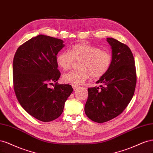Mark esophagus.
<instances>
[{
    "label": "esophagus",
    "mask_w": 153,
    "mask_h": 153,
    "mask_svg": "<svg viewBox=\"0 0 153 153\" xmlns=\"http://www.w3.org/2000/svg\"><path fill=\"white\" fill-rule=\"evenodd\" d=\"M72 86L74 90H76V89H77V88L79 86L76 85H72Z\"/></svg>",
    "instance_id": "esophagus-1"
}]
</instances>
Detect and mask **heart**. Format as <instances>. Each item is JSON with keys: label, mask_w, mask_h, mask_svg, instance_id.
I'll return each instance as SVG.
<instances>
[{"label": "heart", "mask_w": 153, "mask_h": 153, "mask_svg": "<svg viewBox=\"0 0 153 153\" xmlns=\"http://www.w3.org/2000/svg\"><path fill=\"white\" fill-rule=\"evenodd\" d=\"M75 60H81L79 69L65 74L63 79L66 82L81 85L90 76L97 79L104 75L111 67L112 55L91 44H76L70 51H62L56 57L58 65L63 71L71 69Z\"/></svg>", "instance_id": "b5f03b06"}]
</instances>
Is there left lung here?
Instances as JSON below:
<instances>
[{"label": "left lung", "instance_id": "obj_1", "mask_svg": "<svg viewBox=\"0 0 153 153\" xmlns=\"http://www.w3.org/2000/svg\"><path fill=\"white\" fill-rule=\"evenodd\" d=\"M112 48L109 69L96 82L99 87L88 88L85 112L90 119L104 123L119 116L134 95L137 82L135 60L130 49L113 38H107Z\"/></svg>", "mask_w": 153, "mask_h": 153}]
</instances>
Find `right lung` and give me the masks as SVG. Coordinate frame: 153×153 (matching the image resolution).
<instances>
[{
	"label": "right lung",
	"instance_id": "obj_1",
	"mask_svg": "<svg viewBox=\"0 0 153 153\" xmlns=\"http://www.w3.org/2000/svg\"><path fill=\"white\" fill-rule=\"evenodd\" d=\"M63 43L61 39L39 35L22 44L14 56L13 86L17 99L29 114L43 122L55 120L62 114L73 91L71 85L57 82L61 74L56 55L65 46ZM53 82L55 86L49 88Z\"/></svg>",
	"mask_w": 153,
	"mask_h": 153
}]
</instances>
